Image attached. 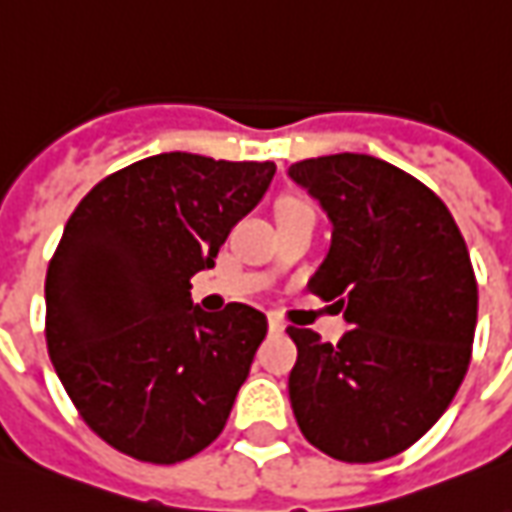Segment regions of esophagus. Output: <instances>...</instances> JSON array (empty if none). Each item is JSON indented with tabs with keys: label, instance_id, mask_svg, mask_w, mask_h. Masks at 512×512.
I'll return each mask as SVG.
<instances>
[{
	"label": "esophagus",
	"instance_id": "34e87169",
	"mask_svg": "<svg viewBox=\"0 0 512 512\" xmlns=\"http://www.w3.org/2000/svg\"><path fill=\"white\" fill-rule=\"evenodd\" d=\"M267 326H270V331H273V334H284V331H287V323H284V320H281L278 315L267 317Z\"/></svg>",
	"mask_w": 512,
	"mask_h": 512
}]
</instances>
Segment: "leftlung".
Listing matches in <instances>:
<instances>
[{
  "label": "left lung",
  "mask_w": 512,
  "mask_h": 512,
  "mask_svg": "<svg viewBox=\"0 0 512 512\" xmlns=\"http://www.w3.org/2000/svg\"><path fill=\"white\" fill-rule=\"evenodd\" d=\"M331 222L309 290L351 329L331 345L290 326V401L303 438L343 463H379L435 426L463 382L477 281L432 189L382 158L337 153L287 169Z\"/></svg>",
  "instance_id": "obj_1"
}]
</instances>
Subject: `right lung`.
I'll list each match as a JSON object with an SVG mask.
<instances>
[{
	"label": "right lung",
	"instance_id": "add662e5",
	"mask_svg": "<svg viewBox=\"0 0 512 512\" xmlns=\"http://www.w3.org/2000/svg\"><path fill=\"white\" fill-rule=\"evenodd\" d=\"M273 161L161 153L108 175L66 222L47 270V345L86 421L122 454L172 465L222 432L267 317L192 301Z\"/></svg>",
	"mask_w": 512,
	"mask_h": 512
}]
</instances>
